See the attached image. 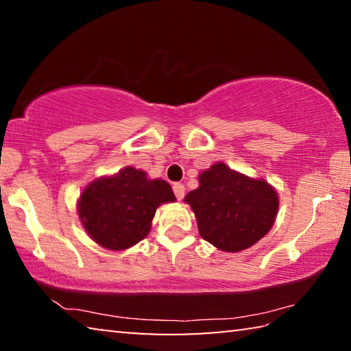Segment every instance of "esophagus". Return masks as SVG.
<instances>
[{"instance_id":"34e87169","label":"esophagus","mask_w":351,"mask_h":351,"mask_svg":"<svg viewBox=\"0 0 351 351\" xmlns=\"http://www.w3.org/2000/svg\"><path fill=\"white\" fill-rule=\"evenodd\" d=\"M173 192H175V197L181 201L184 198V195H186V187H184L182 184L176 182L173 184Z\"/></svg>"}]
</instances>
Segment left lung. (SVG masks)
<instances>
[{
    "instance_id": "1",
    "label": "left lung",
    "mask_w": 351,
    "mask_h": 351,
    "mask_svg": "<svg viewBox=\"0 0 351 351\" xmlns=\"http://www.w3.org/2000/svg\"><path fill=\"white\" fill-rule=\"evenodd\" d=\"M199 186L186 195L199 235L224 252H240L269 232L278 195L268 181L249 178L224 162L198 175Z\"/></svg>"
}]
</instances>
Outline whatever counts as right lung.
Returning <instances> with one entry per match:
<instances>
[{
	"mask_svg": "<svg viewBox=\"0 0 351 351\" xmlns=\"http://www.w3.org/2000/svg\"><path fill=\"white\" fill-rule=\"evenodd\" d=\"M175 201L167 181L150 180L147 171L128 165L88 184L77 201V213L99 246L125 251L150 232L158 207Z\"/></svg>",
	"mask_w": 351,
	"mask_h": 351,
	"instance_id": "right-lung-1",
	"label": "right lung"
}]
</instances>
